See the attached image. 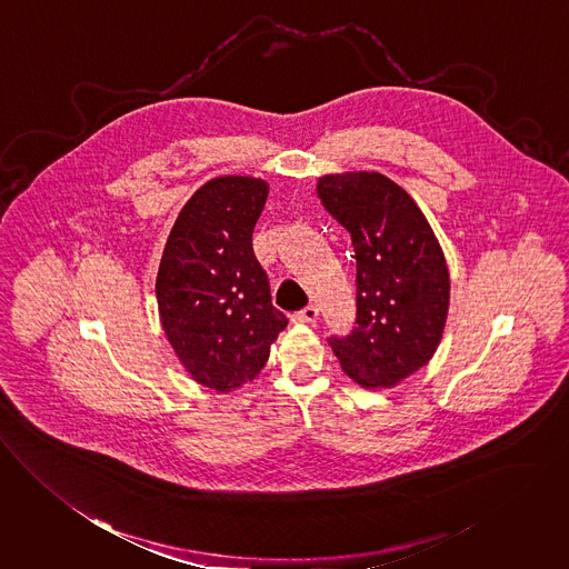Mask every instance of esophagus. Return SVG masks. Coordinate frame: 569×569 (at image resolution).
<instances>
[{"label":"esophagus","instance_id":"1","mask_svg":"<svg viewBox=\"0 0 569 569\" xmlns=\"http://www.w3.org/2000/svg\"><path fill=\"white\" fill-rule=\"evenodd\" d=\"M292 318H295L297 322H316V318H318V308H316V306H308V308H303V310L295 312Z\"/></svg>","mask_w":569,"mask_h":569}]
</instances>
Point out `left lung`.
Listing matches in <instances>:
<instances>
[{"instance_id": "left-lung-1", "label": "left lung", "mask_w": 569, "mask_h": 569, "mask_svg": "<svg viewBox=\"0 0 569 569\" xmlns=\"http://www.w3.org/2000/svg\"><path fill=\"white\" fill-rule=\"evenodd\" d=\"M316 196L351 236L358 266V327L327 340L349 378L390 388L439 347L449 306L441 247L415 200L383 174H329Z\"/></svg>"}]
</instances>
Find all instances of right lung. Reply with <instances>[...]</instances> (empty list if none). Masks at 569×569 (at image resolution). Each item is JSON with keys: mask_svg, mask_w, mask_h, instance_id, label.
<instances>
[{"mask_svg": "<svg viewBox=\"0 0 569 569\" xmlns=\"http://www.w3.org/2000/svg\"><path fill=\"white\" fill-rule=\"evenodd\" d=\"M266 196L268 186L251 177L202 186L179 213L157 274L170 345L191 378L220 392L253 379L288 325L253 253Z\"/></svg>", "mask_w": 569, "mask_h": 569, "instance_id": "obj_1", "label": "right lung"}]
</instances>
